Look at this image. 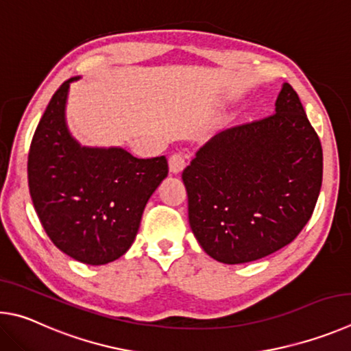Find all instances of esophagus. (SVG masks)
Returning <instances> with one entry per match:
<instances>
[{
	"label": "esophagus",
	"mask_w": 351,
	"mask_h": 351,
	"mask_svg": "<svg viewBox=\"0 0 351 351\" xmlns=\"http://www.w3.org/2000/svg\"><path fill=\"white\" fill-rule=\"evenodd\" d=\"M168 162H169V171L172 174H179V172L183 171V168L186 166V156L182 152H176L169 157Z\"/></svg>",
	"instance_id": "esophagus-1"
}]
</instances>
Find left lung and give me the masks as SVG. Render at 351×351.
<instances>
[{"label":"left lung","instance_id":"left-lung-1","mask_svg":"<svg viewBox=\"0 0 351 351\" xmlns=\"http://www.w3.org/2000/svg\"><path fill=\"white\" fill-rule=\"evenodd\" d=\"M188 217L208 256L236 265L291 243L322 185V146L302 103L284 83L274 114L219 132L182 174Z\"/></svg>","mask_w":351,"mask_h":351}]
</instances>
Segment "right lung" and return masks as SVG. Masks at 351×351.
Segmentation results:
<instances>
[{
    "instance_id": "right-lung-1",
    "label": "right lung",
    "mask_w": 351,
    "mask_h": 351,
    "mask_svg": "<svg viewBox=\"0 0 351 351\" xmlns=\"http://www.w3.org/2000/svg\"><path fill=\"white\" fill-rule=\"evenodd\" d=\"M72 77L36 126L27 160L29 191L55 247L78 262L104 265L131 248L147 200L168 176L166 157L137 158L119 146H82L66 123Z\"/></svg>"
}]
</instances>
